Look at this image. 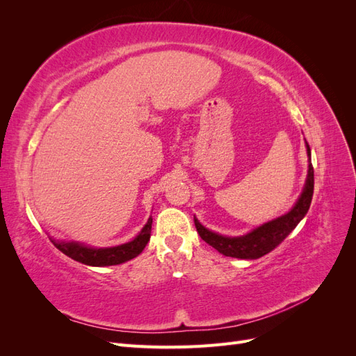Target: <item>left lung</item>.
<instances>
[{
    "label": "left lung",
    "mask_w": 356,
    "mask_h": 356,
    "mask_svg": "<svg viewBox=\"0 0 356 356\" xmlns=\"http://www.w3.org/2000/svg\"><path fill=\"white\" fill-rule=\"evenodd\" d=\"M307 147V156H309V170H307V178L303 191L296 202L288 213L282 215L276 220L268 221L260 227L254 229L252 232L246 233L243 236H238V238H229V236H221L218 233H213L208 229H204L203 225L195 218L196 229L200 238L215 248L220 254L225 257H233V258H242V260H255V258H260L284 242L286 236L293 232L297 224L305 218L310 208L312 196H314V166L310 163V147L306 143Z\"/></svg>",
    "instance_id": "1"
}]
</instances>
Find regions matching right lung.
<instances>
[{
	"label": "right lung",
	"mask_w": 356,
	"mask_h": 356,
	"mask_svg": "<svg viewBox=\"0 0 356 356\" xmlns=\"http://www.w3.org/2000/svg\"><path fill=\"white\" fill-rule=\"evenodd\" d=\"M152 224H153V218L149 217L143 230L138 233V236L134 241L118 245V246H111V248H92L79 242H62L55 239H51V242L60 252H63L70 258H72V260L79 261L81 264L96 266V267L115 266V264H122L132 260V258L138 257L143 252L145 245L149 241V236H152Z\"/></svg>",
	"instance_id": "obj_1"
}]
</instances>
